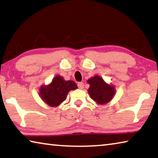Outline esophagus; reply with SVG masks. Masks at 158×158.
<instances>
[{
    "label": "esophagus",
    "instance_id": "obj_1",
    "mask_svg": "<svg viewBox=\"0 0 158 158\" xmlns=\"http://www.w3.org/2000/svg\"><path fill=\"white\" fill-rule=\"evenodd\" d=\"M77 85H78L79 89H84V83H83V82H79L78 84H77Z\"/></svg>",
    "mask_w": 158,
    "mask_h": 158
}]
</instances>
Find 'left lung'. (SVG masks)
<instances>
[{
  "instance_id": "left-lung-1",
  "label": "left lung",
  "mask_w": 158,
  "mask_h": 158,
  "mask_svg": "<svg viewBox=\"0 0 158 158\" xmlns=\"http://www.w3.org/2000/svg\"><path fill=\"white\" fill-rule=\"evenodd\" d=\"M90 84L89 93L93 100L100 105L107 103L110 101L115 93L113 86L106 84L99 76H95L88 80Z\"/></svg>"
}]
</instances>
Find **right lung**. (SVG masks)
Returning <instances> with one entry per match:
<instances>
[{"mask_svg":"<svg viewBox=\"0 0 158 158\" xmlns=\"http://www.w3.org/2000/svg\"><path fill=\"white\" fill-rule=\"evenodd\" d=\"M77 88L73 81H65L63 77L58 75L53 79L52 82L47 86L40 88V96L47 105L56 106L66 100V96L71 90Z\"/></svg>","mask_w":158,"mask_h":158,"instance_id":"obj_1","label":"right lung"}]
</instances>
